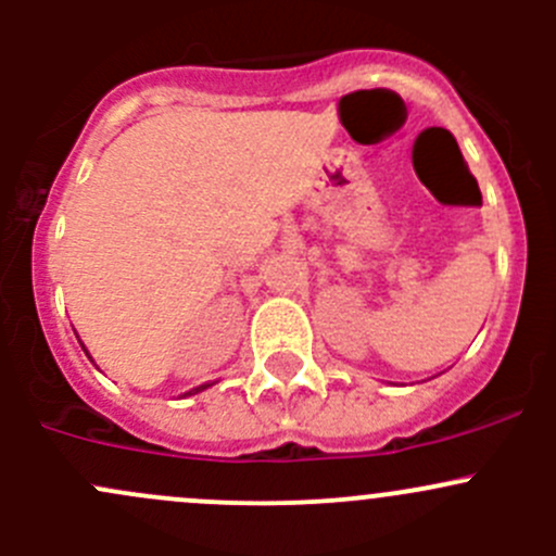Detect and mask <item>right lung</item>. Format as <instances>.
<instances>
[{
    "label": "right lung",
    "mask_w": 556,
    "mask_h": 556,
    "mask_svg": "<svg viewBox=\"0 0 556 556\" xmlns=\"http://www.w3.org/2000/svg\"><path fill=\"white\" fill-rule=\"evenodd\" d=\"M83 350H86V346H83ZM86 355H88V350H86ZM91 357V355H88ZM206 387L210 384H201V387H195V390H190V392H185V395H195V392H201V390H206Z\"/></svg>",
    "instance_id": "right-lung-1"
}]
</instances>
